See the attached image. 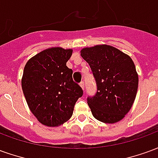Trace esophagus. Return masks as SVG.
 Here are the masks:
<instances>
[{
	"label": "esophagus",
	"mask_w": 158,
	"mask_h": 158,
	"mask_svg": "<svg viewBox=\"0 0 158 158\" xmlns=\"http://www.w3.org/2000/svg\"><path fill=\"white\" fill-rule=\"evenodd\" d=\"M79 85H80V87H81L83 89H85V83H84V82L80 83V84H79Z\"/></svg>",
	"instance_id": "34e87169"
}]
</instances>
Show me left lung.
<instances>
[{"label": "left lung", "mask_w": 158, "mask_h": 158, "mask_svg": "<svg viewBox=\"0 0 158 158\" xmlns=\"http://www.w3.org/2000/svg\"><path fill=\"white\" fill-rule=\"evenodd\" d=\"M80 55L89 63L97 85L95 96L87 99L92 115L105 123L119 122L131 109L138 89L132 58L108 45L83 48Z\"/></svg>", "instance_id": "left-lung-1"}]
</instances>
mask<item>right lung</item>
I'll return each mask as SVG.
<instances>
[{
  "instance_id": "add662e5",
  "label": "right lung",
  "mask_w": 158,
  "mask_h": 158,
  "mask_svg": "<svg viewBox=\"0 0 158 158\" xmlns=\"http://www.w3.org/2000/svg\"><path fill=\"white\" fill-rule=\"evenodd\" d=\"M72 53V49L51 47L25 64L23 92L31 113L43 125L57 127L67 122L83 96L81 87L73 80V70L67 67Z\"/></svg>"
}]
</instances>
